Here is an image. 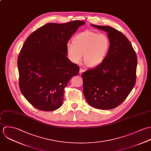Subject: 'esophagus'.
Returning <instances> with one entry per match:
<instances>
[{
    "label": "esophagus",
    "mask_w": 151,
    "mask_h": 151,
    "mask_svg": "<svg viewBox=\"0 0 151 151\" xmlns=\"http://www.w3.org/2000/svg\"><path fill=\"white\" fill-rule=\"evenodd\" d=\"M84 69H83L82 68H81L80 69V70H79V73H80V75H81L83 72H84Z\"/></svg>",
    "instance_id": "34e87169"
}]
</instances>
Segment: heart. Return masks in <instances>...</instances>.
<instances>
[{
  "label": "heart",
  "mask_w": 151,
  "mask_h": 151,
  "mask_svg": "<svg viewBox=\"0 0 151 151\" xmlns=\"http://www.w3.org/2000/svg\"><path fill=\"white\" fill-rule=\"evenodd\" d=\"M110 40L104 34L86 30L76 35L73 42L66 45L69 60L78 64L82 60L90 68L99 66L104 60L109 50Z\"/></svg>",
  "instance_id": "b5f03b06"
}]
</instances>
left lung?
<instances>
[{
    "label": "left lung",
    "mask_w": 151,
    "mask_h": 151,
    "mask_svg": "<svg viewBox=\"0 0 151 151\" xmlns=\"http://www.w3.org/2000/svg\"><path fill=\"white\" fill-rule=\"evenodd\" d=\"M106 31L110 47L99 66L83 73V91L88 104L94 108L110 110L127 97L136 82L137 57L128 38L110 27L91 24Z\"/></svg>",
    "instance_id": "1"
}]
</instances>
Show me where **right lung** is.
Instances as JSON below:
<instances>
[{"instance_id": "right-lung-1", "label": "right lung", "mask_w": 151, "mask_h": 151, "mask_svg": "<svg viewBox=\"0 0 151 151\" xmlns=\"http://www.w3.org/2000/svg\"><path fill=\"white\" fill-rule=\"evenodd\" d=\"M85 22L47 23L25 41L17 60L19 87L32 106L50 111L59 109L65 88L79 67L67 57L66 45Z\"/></svg>"}]
</instances>
